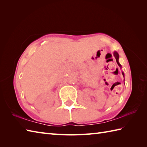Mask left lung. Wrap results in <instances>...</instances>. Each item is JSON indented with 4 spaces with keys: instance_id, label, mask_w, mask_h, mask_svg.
<instances>
[{
    "instance_id": "left-lung-1",
    "label": "left lung",
    "mask_w": 147,
    "mask_h": 147,
    "mask_svg": "<svg viewBox=\"0 0 147 147\" xmlns=\"http://www.w3.org/2000/svg\"><path fill=\"white\" fill-rule=\"evenodd\" d=\"M114 57H115V59H116V62H117V63L118 65L121 68V65L119 64V56L118 53H117V52L115 51V52H114ZM122 74H123V76L124 77V74L123 72H122Z\"/></svg>"
}]
</instances>
